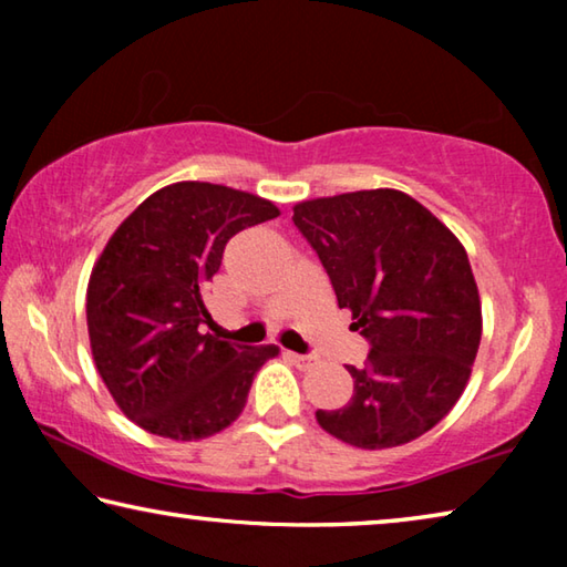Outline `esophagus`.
Here are the masks:
<instances>
[{
	"mask_svg": "<svg viewBox=\"0 0 567 567\" xmlns=\"http://www.w3.org/2000/svg\"><path fill=\"white\" fill-rule=\"evenodd\" d=\"M287 358H290L297 368H310L312 358H307V354H297V352H287Z\"/></svg>",
	"mask_w": 567,
	"mask_h": 567,
	"instance_id": "esophagus-1",
	"label": "esophagus"
}]
</instances>
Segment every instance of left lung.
Listing matches in <instances>:
<instances>
[{
	"instance_id": "8db88e82",
	"label": "left lung",
	"mask_w": 567,
	"mask_h": 567,
	"mask_svg": "<svg viewBox=\"0 0 567 567\" xmlns=\"http://www.w3.org/2000/svg\"><path fill=\"white\" fill-rule=\"evenodd\" d=\"M292 219L328 270L352 330L370 340L340 410H318L342 443L385 450L412 443L463 395L483 338L477 282L460 239L400 189L305 199Z\"/></svg>"
}]
</instances>
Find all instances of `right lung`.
Segmentation results:
<instances>
[{
    "mask_svg": "<svg viewBox=\"0 0 567 567\" xmlns=\"http://www.w3.org/2000/svg\"><path fill=\"white\" fill-rule=\"evenodd\" d=\"M277 215L252 192L175 182L114 229L90 275L87 330L100 378L134 425L192 443L245 410L255 372L280 348L203 334L205 287L229 237Z\"/></svg>",
    "mask_w": 567,
    "mask_h": 567,
    "instance_id": "add662e5",
    "label": "right lung"
}]
</instances>
